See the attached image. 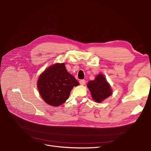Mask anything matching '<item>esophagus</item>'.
I'll return each mask as SVG.
<instances>
[{"mask_svg": "<svg viewBox=\"0 0 151 151\" xmlns=\"http://www.w3.org/2000/svg\"><path fill=\"white\" fill-rule=\"evenodd\" d=\"M80 84L81 85H84V84H86V81L84 80H81L80 81Z\"/></svg>", "mask_w": 151, "mask_h": 151, "instance_id": "1", "label": "esophagus"}]
</instances>
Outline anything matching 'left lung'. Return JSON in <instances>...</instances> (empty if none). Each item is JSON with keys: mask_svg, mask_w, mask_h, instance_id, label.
<instances>
[{"mask_svg": "<svg viewBox=\"0 0 151 151\" xmlns=\"http://www.w3.org/2000/svg\"><path fill=\"white\" fill-rule=\"evenodd\" d=\"M92 99L97 103L101 102L112 94L111 86L104 75L99 74L95 80L88 83Z\"/></svg>", "mask_w": 151, "mask_h": 151, "instance_id": "1", "label": "left lung"}]
</instances>
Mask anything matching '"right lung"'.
Returning <instances> with one entry per match:
<instances>
[{
	"label": "right lung",
	"mask_w": 151,
	"mask_h": 151,
	"mask_svg": "<svg viewBox=\"0 0 151 151\" xmlns=\"http://www.w3.org/2000/svg\"><path fill=\"white\" fill-rule=\"evenodd\" d=\"M79 84L62 63H55L46 69L39 76L37 88L46 104L58 106L68 99L73 87Z\"/></svg>",
	"instance_id": "1"
}]
</instances>
